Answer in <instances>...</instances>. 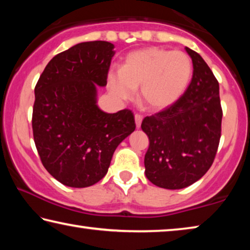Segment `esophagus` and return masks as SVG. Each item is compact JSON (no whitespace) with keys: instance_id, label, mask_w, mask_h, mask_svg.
Segmentation results:
<instances>
[{"instance_id":"obj_1","label":"esophagus","mask_w":250,"mask_h":250,"mask_svg":"<svg viewBox=\"0 0 250 250\" xmlns=\"http://www.w3.org/2000/svg\"><path fill=\"white\" fill-rule=\"evenodd\" d=\"M134 120H135V125H137V128H140L141 122L143 120V116L140 115V113H135V115H134Z\"/></svg>"}]
</instances>
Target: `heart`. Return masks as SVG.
Wrapping results in <instances>:
<instances>
[{
    "mask_svg": "<svg viewBox=\"0 0 250 250\" xmlns=\"http://www.w3.org/2000/svg\"><path fill=\"white\" fill-rule=\"evenodd\" d=\"M193 76V64L181 50L146 47L129 53L121 68L108 71V87L121 99L133 97L140 88V99L146 108L162 110L174 104L185 94Z\"/></svg>",
    "mask_w": 250,
    "mask_h": 250,
    "instance_id": "1",
    "label": "heart"
}]
</instances>
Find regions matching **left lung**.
<instances>
[{
    "mask_svg": "<svg viewBox=\"0 0 250 250\" xmlns=\"http://www.w3.org/2000/svg\"><path fill=\"white\" fill-rule=\"evenodd\" d=\"M193 76L174 104L146 117L141 128L149 137L146 175L159 188L179 189L195 183L209 170L222 133L219 84L200 54L185 47Z\"/></svg>",
    "mask_w": 250,
    "mask_h": 250,
    "instance_id": "left-lung-1",
    "label": "left lung"
}]
</instances>
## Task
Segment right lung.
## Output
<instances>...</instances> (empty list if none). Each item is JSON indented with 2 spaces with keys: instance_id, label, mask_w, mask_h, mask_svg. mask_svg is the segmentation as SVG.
Masks as SVG:
<instances>
[{
  "instance_id": "add662e5",
  "label": "right lung",
  "mask_w": 250,
  "mask_h": 250,
  "mask_svg": "<svg viewBox=\"0 0 250 250\" xmlns=\"http://www.w3.org/2000/svg\"><path fill=\"white\" fill-rule=\"evenodd\" d=\"M115 55L109 42H86L59 53L35 86L32 128L44 167L70 188H87L107 174L113 152L135 129L129 109L105 113L96 104Z\"/></svg>"
}]
</instances>
